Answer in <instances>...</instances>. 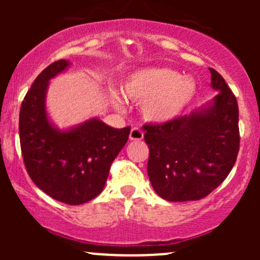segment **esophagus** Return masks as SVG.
<instances>
[{
    "instance_id": "34e87169",
    "label": "esophagus",
    "mask_w": 260,
    "mask_h": 260,
    "mask_svg": "<svg viewBox=\"0 0 260 260\" xmlns=\"http://www.w3.org/2000/svg\"><path fill=\"white\" fill-rule=\"evenodd\" d=\"M143 138H144V134H143V132L139 129V128L134 127L131 129V133H129L131 140H142Z\"/></svg>"
}]
</instances>
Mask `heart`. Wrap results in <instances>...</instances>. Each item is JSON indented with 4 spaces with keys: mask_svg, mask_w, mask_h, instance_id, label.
Returning a JSON list of instances; mask_svg holds the SVG:
<instances>
[{
    "mask_svg": "<svg viewBox=\"0 0 260 260\" xmlns=\"http://www.w3.org/2000/svg\"><path fill=\"white\" fill-rule=\"evenodd\" d=\"M196 83L165 67H150L131 74L121 85L124 99L140 104L143 118L164 123L177 118L196 96Z\"/></svg>",
    "mask_w": 260,
    "mask_h": 260,
    "instance_id": "1",
    "label": "heart"
}]
</instances>
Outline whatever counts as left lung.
Wrapping results in <instances>:
<instances>
[{
  "instance_id": "left-lung-1",
  "label": "left lung",
  "mask_w": 260,
  "mask_h": 260,
  "mask_svg": "<svg viewBox=\"0 0 260 260\" xmlns=\"http://www.w3.org/2000/svg\"><path fill=\"white\" fill-rule=\"evenodd\" d=\"M217 94L189 115L147 124L148 176L155 192L168 202L199 201L228 177L240 150L238 105L225 79L213 68Z\"/></svg>"
}]
</instances>
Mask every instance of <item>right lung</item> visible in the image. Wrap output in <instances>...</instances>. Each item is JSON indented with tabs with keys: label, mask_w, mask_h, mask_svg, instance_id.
I'll return each mask as SVG.
<instances>
[{
	"label": "right lung",
	"mask_w": 260,
	"mask_h": 260,
	"mask_svg": "<svg viewBox=\"0 0 260 260\" xmlns=\"http://www.w3.org/2000/svg\"><path fill=\"white\" fill-rule=\"evenodd\" d=\"M70 64L67 59L53 62L34 80L20 106L19 139L31 181L56 201L79 205L101 193L131 128H112L99 118L68 131L53 126L45 106L47 85Z\"/></svg>",
	"instance_id": "obj_1"
}]
</instances>
